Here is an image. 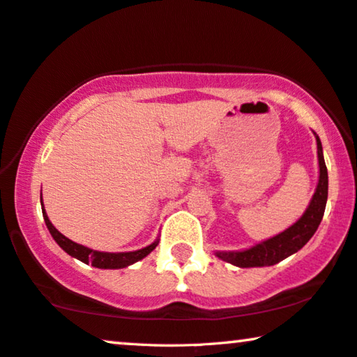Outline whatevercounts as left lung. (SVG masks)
Returning <instances> with one entry per match:
<instances>
[{"instance_id":"left-lung-1","label":"left lung","mask_w":357,"mask_h":357,"mask_svg":"<svg viewBox=\"0 0 357 357\" xmlns=\"http://www.w3.org/2000/svg\"><path fill=\"white\" fill-rule=\"evenodd\" d=\"M314 133V132H313ZM316 144H318V163H319V181L316 190L311 197L308 208L305 209L302 218L292 224L281 234L271 236L254 245L248 250L241 251H216L214 254L224 262L236 265L240 268L250 267H268L281 262L282 259L292 256L298 250L307 245L314 231L318 230L327 203V188H329V178H327V168L322 155V144L318 135L314 133Z\"/></svg>"}]
</instances>
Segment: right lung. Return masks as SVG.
Here are the masks:
<instances>
[{
	"instance_id": "obj_1",
	"label": "right lung",
	"mask_w": 357,
	"mask_h": 357,
	"mask_svg": "<svg viewBox=\"0 0 357 357\" xmlns=\"http://www.w3.org/2000/svg\"><path fill=\"white\" fill-rule=\"evenodd\" d=\"M41 206H43L44 222H46L50 235H52V238L56 241V245H59L66 254H70L71 257H76L77 260H81V262H84V264H92L93 267H97V268L114 270V268L128 267V265H132L135 262H138V260L144 259L148 254L154 251L155 246L158 245V240H155L154 243H151L149 246L143 248V250L130 251V252H103V251L90 250V248H87V246H82L76 241L66 238L65 235H61L60 231L54 227L52 222H50L47 218L46 209H44L43 194H41Z\"/></svg>"
}]
</instances>
